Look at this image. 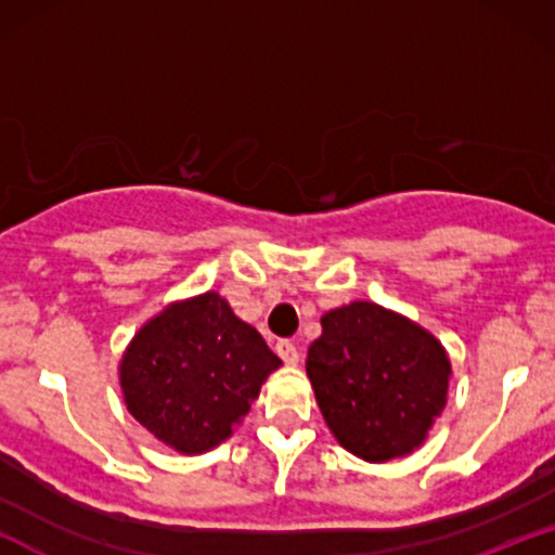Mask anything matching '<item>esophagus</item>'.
<instances>
[{
	"mask_svg": "<svg viewBox=\"0 0 555 555\" xmlns=\"http://www.w3.org/2000/svg\"><path fill=\"white\" fill-rule=\"evenodd\" d=\"M276 352H279V358H282L284 362L295 365V362L299 360V344L292 341V339H282V341L276 344Z\"/></svg>",
	"mask_w": 555,
	"mask_h": 555,
	"instance_id": "34e87169",
	"label": "esophagus"
}]
</instances>
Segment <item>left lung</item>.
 <instances>
[{
  "mask_svg": "<svg viewBox=\"0 0 555 555\" xmlns=\"http://www.w3.org/2000/svg\"><path fill=\"white\" fill-rule=\"evenodd\" d=\"M308 378L323 420L365 462L412 454L446 406L451 362L441 341L375 302H349L321 318Z\"/></svg>",
  "mask_w": 555,
  "mask_h": 555,
  "instance_id": "obj_1",
  "label": "left lung"
}]
</instances>
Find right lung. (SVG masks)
I'll return each instance as SVG.
<instances>
[{"label":"right lung","mask_w":555,"mask_h":555,"mask_svg":"<svg viewBox=\"0 0 555 555\" xmlns=\"http://www.w3.org/2000/svg\"><path fill=\"white\" fill-rule=\"evenodd\" d=\"M282 360L229 302L206 292L151 318L119 362L130 415L180 454L232 436Z\"/></svg>","instance_id":"right-lung-1"}]
</instances>
